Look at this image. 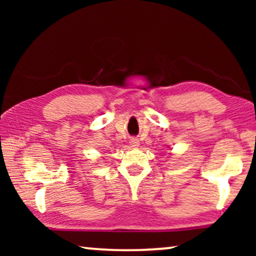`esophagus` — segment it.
Instances as JSON below:
<instances>
[{"label": "esophagus", "instance_id": "obj_1", "mask_svg": "<svg viewBox=\"0 0 256 256\" xmlns=\"http://www.w3.org/2000/svg\"><path fill=\"white\" fill-rule=\"evenodd\" d=\"M130 146H134V148H136V146H138V144H140V141H138V138H130Z\"/></svg>", "mask_w": 256, "mask_h": 256}]
</instances>
